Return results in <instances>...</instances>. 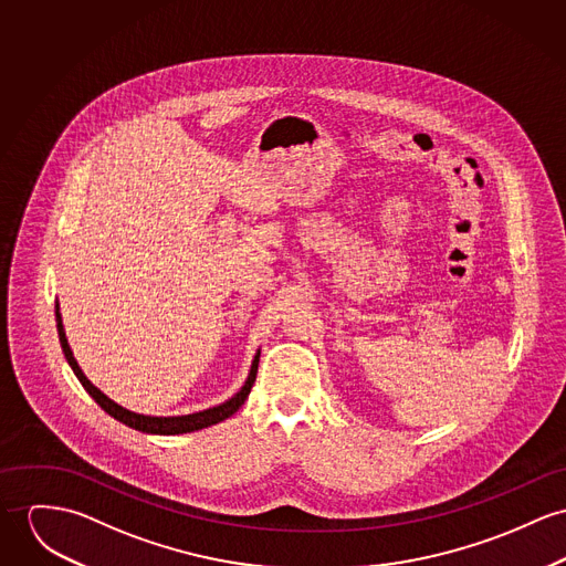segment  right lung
<instances>
[{
  "label": "right lung",
  "instance_id": "right-lung-1",
  "mask_svg": "<svg viewBox=\"0 0 566 566\" xmlns=\"http://www.w3.org/2000/svg\"><path fill=\"white\" fill-rule=\"evenodd\" d=\"M55 323H57V336H60V345H62V350H64V357H66L69 366L73 368L75 377L80 379V384L84 386V390L114 420L127 424L129 429H135L139 433H146V436H182V433H193V431H200V429H207V427H213L218 422H223L226 418H230L232 413L239 411V407L245 402V398L250 396V390H252V386L256 381L261 348L256 350V355L252 359L248 379L241 386V390L232 394L228 400L219 402L216 407H209V409H202V411H196V413H185V416H146V413H137V411H130L127 407L118 405L116 400H112L105 391L98 390L84 375V370L80 368V364H77V359H75V355L71 350V345H69V338H66V332H64V323H62V312H60V304L57 302H55Z\"/></svg>",
  "mask_w": 566,
  "mask_h": 566
}]
</instances>
